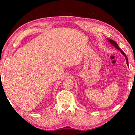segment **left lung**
I'll return each instance as SVG.
<instances>
[{"label":"left lung","mask_w":135,"mask_h":135,"mask_svg":"<svg viewBox=\"0 0 135 135\" xmlns=\"http://www.w3.org/2000/svg\"><path fill=\"white\" fill-rule=\"evenodd\" d=\"M107 40H108V41L110 42L111 44L113 45V46H114L115 47H116V48L117 49L119 50H120V52H121V53H122L123 55H124V56H125V58H126V61H127V64L128 66V58H127V56H126V54H125L124 52H123L122 50H121L119 48V47L118 46V44H117L116 42L114 41H113V40H110V39H108V38H107Z\"/></svg>","instance_id":"obj_1"}]
</instances>
